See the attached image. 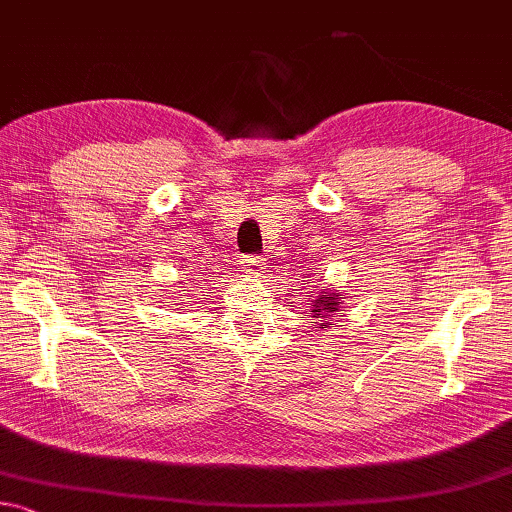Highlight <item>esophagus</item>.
Segmentation results:
<instances>
[{"mask_svg": "<svg viewBox=\"0 0 512 512\" xmlns=\"http://www.w3.org/2000/svg\"><path fill=\"white\" fill-rule=\"evenodd\" d=\"M243 271H246L250 278H259L264 273V259L262 257H246L241 262Z\"/></svg>", "mask_w": 512, "mask_h": 512, "instance_id": "1", "label": "esophagus"}]
</instances>
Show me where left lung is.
Listing matches in <instances>:
<instances>
[{
  "label": "left lung",
  "instance_id": "left-lung-1",
  "mask_svg": "<svg viewBox=\"0 0 512 512\" xmlns=\"http://www.w3.org/2000/svg\"><path fill=\"white\" fill-rule=\"evenodd\" d=\"M339 298H342V294H337L335 289H323L319 291V296H316V300H312L314 307H312V319H319L323 323H319V326H326V319L332 314L339 310ZM314 323V321H312ZM330 326V323H328ZM326 326V328H328Z\"/></svg>",
  "mask_w": 512,
  "mask_h": 512
}]
</instances>
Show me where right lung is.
<instances>
[{
    "mask_svg": "<svg viewBox=\"0 0 512 512\" xmlns=\"http://www.w3.org/2000/svg\"><path fill=\"white\" fill-rule=\"evenodd\" d=\"M180 298H182V296H180Z\"/></svg>",
    "mask_w": 512,
    "mask_h": 512,
    "instance_id": "obj_1",
    "label": "right lung"
}]
</instances>
